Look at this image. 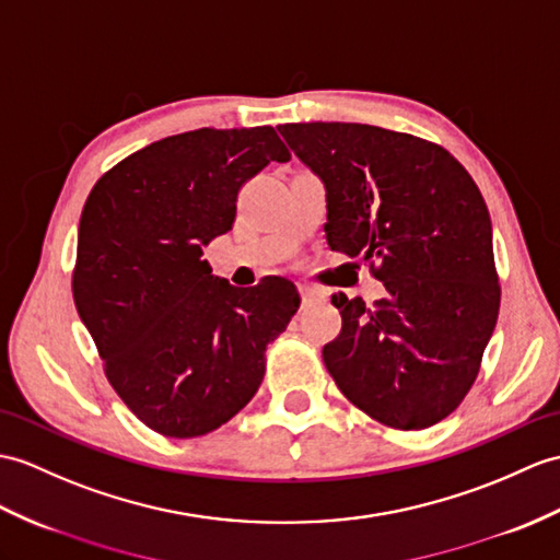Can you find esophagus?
<instances>
[{
  "label": "esophagus",
  "instance_id": "esophagus-1",
  "mask_svg": "<svg viewBox=\"0 0 560 560\" xmlns=\"http://www.w3.org/2000/svg\"><path fill=\"white\" fill-rule=\"evenodd\" d=\"M301 301H303V305L317 303V301H322V291L312 289V285H301Z\"/></svg>",
  "mask_w": 560,
  "mask_h": 560
}]
</instances>
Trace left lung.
Listing matches in <instances>:
<instances>
[{"instance_id":"left-lung-1","label":"left lung","mask_w":560,"mask_h":560,"mask_svg":"<svg viewBox=\"0 0 560 560\" xmlns=\"http://www.w3.org/2000/svg\"><path fill=\"white\" fill-rule=\"evenodd\" d=\"M324 190L331 250L370 262L386 295H331L322 358L343 396L396 429L460 406L497 327L501 289L482 192L444 148L368 124L277 126Z\"/></svg>"}]
</instances>
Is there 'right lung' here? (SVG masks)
Instances as JSON below:
<instances>
[{
    "mask_svg": "<svg viewBox=\"0 0 560 560\" xmlns=\"http://www.w3.org/2000/svg\"><path fill=\"white\" fill-rule=\"evenodd\" d=\"M289 160L271 126L198 128L133 152L88 195L75 310L114 392L154 432H214L262 384L267 343L301 295L281 277L236 289L202 248L231 231L245 180Z\"/></svg>",
    "mask_w": 560,
    "mask_h": 560,
    "instance_id": "obj_1",
    "label": "right lung"
}]
</instances>
